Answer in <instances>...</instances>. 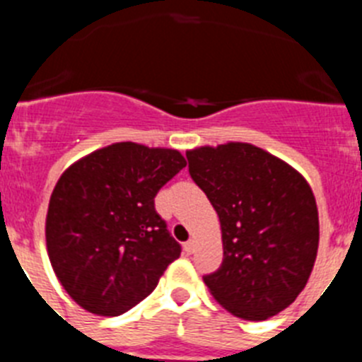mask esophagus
<instances>
[{
	"mask_svg": "<svg viewBox=\"0 0 362 362\" xmlns=\"http://www.w3.org/2000/svg\"><path fill=\"white\" fill-rule=\"evenodd\" d=\"M184 250H185V252H187V254H193V252H194V242H193V240H189V242L185 243Z\"/></svg>",
	"mask_w": 362,
	"mask_h": 362,
	"instance_id": "obj_1",
	"label": "esophagus"
}]
</instances>
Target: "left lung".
<instances>
[{
    "label": "left lung",
    "instance_id": "left-lung-1",
    "mask_svg": "<svg viewBox=\"0 0 362 362\" xmlns=\"http://www.w3.org/2000/svg\"><path fill=\"white\" fill-rule=\"evenodd\" d=\"M220 218L223 262L204 281L229 314L265 321L305 288L319 245L312 187L298 169L249 142L185 153Z\"/></svg>",
    "mask_w": 362,
    "mask_h": 362
}]
</instances>
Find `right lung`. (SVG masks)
Wrapping results in <instances>:
<instances>
[{
    "label": "right lung",
    "instance_id": "right-lung-1",
    "mask_svg": "<svg viewBox=\"0 0 362 362\" xmlns=\"http://www.w3.org/2000/svg\"><path fill=\"white\" fill-rule=\"evenodd\" d=\"M185 164L178 149L115 142L64 169L52 191L45 236L52 269L81 308L124 314L180 256L155 197Z\"/></svg>",
    "mask_w": 362,
    "mask_h": 362
}]
</instances>
